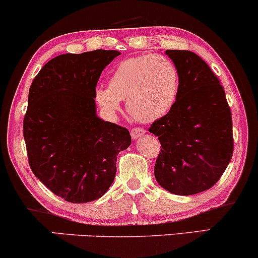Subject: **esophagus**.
Listing matches in <instances>:
<instances>
[{"instance_id": "obj_1", "label": "esophagus", "mask_w": 258, "mask_h": 258, "mask_svg": "<svg viewBox=\"0 0 258 258\" xmlns=\"http://www.w3.org/2000/svg\"><path fill=\"white\" fill-rule=\"evenodd\" d=\"M146 133V130L144 128H139V126H135L130 130V135H132L133 139H138L140 136H142Z\"/></svg>"}]
</instances>
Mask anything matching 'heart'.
<instances>
[{"label": "heart", "instance_id": "b5f03b06", "mask_svg": "<svg viewBox=\"0 0 258 258\" xmlns=\"http://www.w3.org/2000/svg\"><path fill=\"white\" fill-rule=\"evenodd\" d=\"M179 91V72L168 57L146 53L117 63L109 86H99L94 99L104 111L113 113L125 99L126 112L138 122L148 123L165 116Z\"/></svg>", "mask_w": 258, "mask_h": 258}]
</instances>
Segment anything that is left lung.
<instances>
[{"label": "left lung", "mask_w": 258, "mask_h": 258, "mask_svg": "<svg viewBox=\"0 0 258 258\" xmlns=\"http://www.w3.org/2000/svg\"><path fill=\"white\" fill-rule=\"evenodd\" d=\"M179 72V91L171 110L152 123L161 151L158 183L174 195H195L220 179L233 154L232 114L218 76L195 52L167 50Z\"/></svg>", "instance_id": "1"}]
</instances>
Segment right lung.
<instances>
[{
  "instance_id": "right-lung-1",
  "label": "right lung",
  "mask_w": 258,
  "mask_h": 258,
  "mask_svg": "<svg viewBox=\"0 0 258 258\" xmlns=\"http://www.w3.org/2000/svg\"><path fill=\"white\" fill-rule=\"evenodd\" d=\"M118 55L116 50L59 55L32 81L22 124L28 164L68 202L103 196L114 179L117 154L132 144L128 129L95 114L98 80Z\"/></svg>"
}]
</instances>
